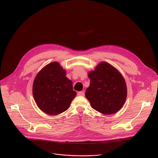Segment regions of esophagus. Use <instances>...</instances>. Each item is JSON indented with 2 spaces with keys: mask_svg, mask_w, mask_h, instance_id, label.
<instances>
[{
  "mask_svg": "<svg viewBox=\"0 0 158 158\" xmlns=\"http://www.w3.org/2000/svg\"><path fill=\"white\" fill-rule=\"evenodd\" d=\"M77 95H79V96H85V93H84V92L81 91V92H79L77 93Z\"/></svg>",
  "mask_w": 158,
  "mask_h": 158,
  "instance_id": "obj_1",
  "label": "esophagus"
}]
</instances>
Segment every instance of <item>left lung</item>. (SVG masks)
Wrapping results in <instances>:
<instances>
[{
    "label": "left lung",
    "mask_w": 158,
    "mask_h": 158,
    "mask_svg": "<svg viewBox=\"0 0 158 158\" xmlns=\"http://www.w3.org/2000/svg\"><path fill=\"white\" fill-rule=\"evenodd\" d=\"M90 85L85 95L95 110L104 114L117 113L127 97V87L121 73L110 64L102 62L88 74Z\"/></svg>",
    "instance_id": "1"
}]
</instances>
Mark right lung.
Here are the masks:
<instances>
[{"instance_id": "right-lung-1", "label": "right lung", "mask_w": 158, "mask_h": 158, "mask_svg": "<svg viewBox=\"0 0 158 158\" xmlns=\"http://www.w3.org/2000/svg\"><path fill=\"white\" fill-rule=\"evenodd\" d=\"M32 94L39 108L56 115L69 109L76 96L72 82L66 77L60 64L52 62L40 71L33 82Z\"/></svg>"}]
</instances>
